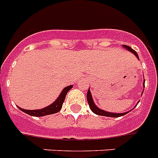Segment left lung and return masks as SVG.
Listing matches in <instances>:
<instances>
[{"label": "left lung", "instance_id": "left-lung-1", "mask_svg": "<svg viewBox=\"0 0 158 158\" xmlns=\"http://www.w3.org/2000/svg\"><path fill=\"white\" fill-rule=\"evenodd\" d=\"M123 48H125L126 49H127L128 51H130L133 53V54L137 57V58L139 59V56L137 54V52L133 50L132 48L129 47V46H127V45H123ZM144 79H143V88H144ZM90 88H88V93H87V100H88V105H89V107H90L91 110H92V112L96 114H98V115H101V116H106V117H112V118H118V117H121V116H123V115L127 114V113H129L131 110L127 111V112H125V113H112V112H108V111H105L103 110H101L99 107H97L96 105H95L94 101H93V99H92V94H91V92L89 90ZM143 93V92H142Z\"/></svg>", "mask_w": 158, "mask_h": 158}]
</instances>
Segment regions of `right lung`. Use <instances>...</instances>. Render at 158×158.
Instances as JSON below:
<instances>
[{"label":"right lung","instance_id":"right-lung-1","mask_svg":"<svg viewBox=\"0 0 158 158\" xmlns=\"http://www.w3.org/2000/svg\"><path fill=\"white\" fill-rule=\"evenodd\" d=\"M73 88V85L67 86L64 88L63 90L61 91V94L59 95V97H57L56 101L52 103L51 105L48 106L45 108L40 109V110H24L18 106V108L20 110H22L23 112L27 114L31 115V116L34 117H41L45 116V115L52 114H56V113L59 112L61 110V107H62V104H63L66 96L67 94V92Z\"/></svg>","mask_w":158,"mask_h":158}]
</instances>
